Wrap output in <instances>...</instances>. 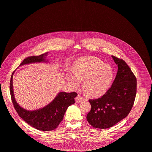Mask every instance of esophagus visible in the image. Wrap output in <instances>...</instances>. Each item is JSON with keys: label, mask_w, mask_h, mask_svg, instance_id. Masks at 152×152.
Returning <instances> with one entry per match:
<instances>
[{"label": "esophagus", "mask_w": 152, "mask_h": 152, "mask_svg": "<svg viewBox=\"0 0 152 152\" xmlns=\"http://www.w3.org/2000/svg\"><path fill=\"white\" fill-rule=\"evenodd\" d=\"M84 100H85V98L83 96H80V94H78L77 96L75 98L76 103H80V102L84 101Z\"/></svg>", "instance_id": "esophagus-1"}]
</instances>
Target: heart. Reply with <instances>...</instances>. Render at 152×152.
<instances>
[{"label": "heart", "instance_id": "b5f03b06", "mask_svg": "<svg viewBox=\"0 0 152 152\" xmlns=\"http://www.w3.org/2000/svg\"><path fill=\"white\" fill-rule=\"evenodd\" d=\"M114 72L112 67L94 56L83 57L74 66V70L67 74L69 80L78 86L84 80L83 90L88 96H98L104 94L111 85Z\"/></svg>", "mask_w": 152, "mask_h": 152}]
</instances>
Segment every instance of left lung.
<instances>
[{"label":"left lung","mask_w":152,"mask_h":152,"mask_svg":"<svg viewBox=\"0 0 152 152\" xmlns=\"http://www.w3.org/2000/svg\"><path fill=\"white\" fill-rule=\"evenodd\" d=\"M118 72L111 88L98 99H89L91 106L86 118L94 128L107 129L128 116L136 98L137 79L123 59L112 56Z\"/></svg>","instance_id":"left-lung-1"}]
</instances>
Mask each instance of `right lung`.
<instances>
[{
    "mask_svg": "<svg viewBox=\"0 0 152 152\" xmlns=\"http://www.w3.org/2000/svg\"><path fill=\"white\" fill-rule=\"evenodd\" d=\"M48 53L38 56H28L26 58L20 66L34 62L46 61L45 58ZM12 72L10 85V91L14 108L22 119L39 130L50 131L56 129L63 120L64 113L67 107L75 103L74 98L77 96L76 92H60L55 99L46 106L42 109L28 111L21 107L16 102L14 96L12 87Z\"/></svg>",
    "mask_w": 152,
    "mask_h": 152,
    "instance_id": "obj_1",
    "label": "right lung"
}]
</instances>
